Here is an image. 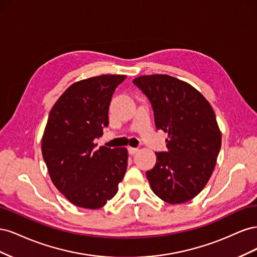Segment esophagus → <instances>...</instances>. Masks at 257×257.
Instances as JSON below:
<instances>
[{"label": "esophagus", "mask_w": 257, "mask_h": 257, "mask_svg": "<svg viewBox=\"0 0 257 257\" xmlns=\"http://www.w3.org/2000/svg\"><path fill=\"white\" fill-rule=\"evenodd\" d=\"M127 151H128V154H131V155H134V154H136V153L138 152V149H137V148H132V147H128V148H127Z\"/></svg>", "instance_id": "esophagus-1"}]
</instances>
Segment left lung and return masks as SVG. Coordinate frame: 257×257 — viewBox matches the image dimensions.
Segmentation results:
<instances>
[{
  "label": "left lung",
  "instance_id": "8db88e82",
  "mask_svg": "<svg viewBox=\"0 0 257 257\" xmlns=\"http://www.w3.org/2000/svg\"><path fill=\"white\" fill-rule=\"evenodd\" d=\"M133 83L150 100L155 127L168 134L167 152L146 176L155 195L169 204L195 197L212 175L222 136L211 105L191 84L168 75L141 76Z\"/></svg>",
  "mask_w": 257,
  "mask_h": 257
}]
</instances>
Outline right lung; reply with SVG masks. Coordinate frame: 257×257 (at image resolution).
<instances>
[{"instance_id": "obj_1", "label": "right lung", "mask_w": 257, "mask_h": 257, "mask_svg": "<svg viewBox=\"0 0 257 257\" xmlns=\"http://www.w3.org/2000/svg\"><path fill=\"white\" fill-rule=\"evenodd\" d=\"M124 75H100L73 83L49 113L42 152L56 188L77 207L102 208L118 192L127 167L125 148L99 147L108 109Z\"/></svg>"}]
</instances>
